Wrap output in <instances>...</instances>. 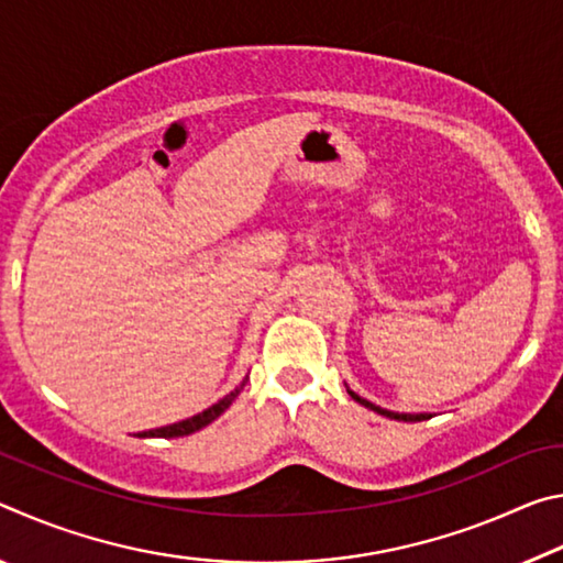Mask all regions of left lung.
Returning <instances> with one entry per match:
<instances>
[{
    "mask_svg": "<svg viewBox=\"0 0 563 563\" xmlns=\"http://www.w3.org/2000/svg\"><path fill=\"white\" fill-rule=\"evenodd\" d=\"M350 397L355 399V402L365 405L367 409H373V412L385 415V417H389V419H399V422H422V419H430V417H432V415H399V412H389V409H383V407H377V405H373V402H367V399H362V397L355 395V393H350Z\"/></svg>",
    "mask_w": 563,
    "mask_h": 563,
    "instance_id": "1",
    "label": "left lung"
}]
</instances>
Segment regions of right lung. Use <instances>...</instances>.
Returning a JSON list of instances; mask_svg holds the SVG:
<instances>
[{
    "label": "right lung",
    "mask_w": 563,
    "mask_h": 563,
    "mask_svg": "<svg viewBox=\"0 0 563 563\" xmlns=\"http://www.w3.org/2000/svg\"><path fill=\"white\" fill-rule=\"evenodd\" d=\"M247 379V377H245ZM245 379H243V385H245ZM243 385L241 387H235L231 395H225L223 399H218V402L213 405V407H208V409H203L201 415H194V417H188V419H184V422H176V424H168V427H158V430H148V432H141L139 437H186V434H194V432H198L201 430V427H206V424H211L216 417H221L228 407H231V402L233 399L238 397V393H241L243 389Z\"/></svg>",
    "instance_id": "add662e5"
}]
</instances>
